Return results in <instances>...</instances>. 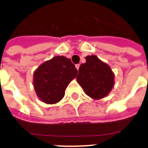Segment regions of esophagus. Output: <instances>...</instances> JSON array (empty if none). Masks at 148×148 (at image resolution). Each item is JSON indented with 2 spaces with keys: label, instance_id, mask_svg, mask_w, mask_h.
Here are the masks:
<instances>
[{
  "label": "esophagus",
  "instance_id": "esophagus-1",
  "mask_svg": "<svg viewBox=\"0 0 148 148\" xmlns=\"http://www.w3.org/2000/svg\"><path fill=\"white\" fill-rule=\"evenodd\" d=\"M79 66H80V64H76V65H75V67H76V69L78 70V69H79Z\"/></svg>",
  "mask_w": 148,
  "mask_h": 148
}]
</instances>
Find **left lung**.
Returning <instances> with one entry per match:
<instances>
[{
    "label": "left lung",
    "instance_id": "8db88e82",
    "mask_svg": "<svg viewBox=\"0 0 148 148\" xmlns=\"http://www.w3.org/2000/svg\"><path fill=\"white\" fill-rule=\"evenodd\" d=\"M77 82L87 95L94 99L105 97L114 84V75L107 64L97 56H88L80 65Z\"/></svg>",
    "mask_w": 148,
    "mask_h": 148
}]
</instances>
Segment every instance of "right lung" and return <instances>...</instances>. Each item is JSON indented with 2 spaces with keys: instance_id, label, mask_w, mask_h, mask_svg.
Instances as JSON below:
<instances>
[{
  "instance_id": "obj_1",
  "label": "right lung",
  "mask_w": 148,
  "mask_h": 148,
  "mask_svg": "<svg viewBox=\"0 0 148 148\" xmlns=\"http://www.w3.org/2000/svg\"><path fill=\"white\" fill-rule=\"evenodd\" d=\"M78 73L75 64L64 56H56L39 66L34 73L37 95L47 104H56L64 98L69 83Z\"/></svg>"
}]
</instances>
